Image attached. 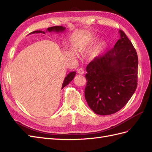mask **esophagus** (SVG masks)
I'll list each match as a JSON object with an SVG mask.
<instances>
[{
  "mask_svg": "<svg viewBox=\"0 0 152 152\" xmlns=\"http://www.w3.org/2000/svg\"><path fill=\"white\" fill-rule=\"evenodd\" d=\"M77 73L80 74V75H83L84 72H85L84 69H83V68H80V69H77Z\"/></svg>",
  "mask_w": 152,
  "mask_h": 152,
  "instance_id": "34e87169",
  "label": "esophagus"
}]
</instances>
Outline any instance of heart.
I'll use <instances>...</instances> for the list:
<instances>
[{
	"instance_id": "obj_1",
	"label": "heart",
	"mask_w": 152,
	"mask_h": 152,
	"mask_svg": "<svg viewBox=\"0 0 152 152\" xmlns=\"http://www.w3.org/2000/svg\"><path fill=\"white\" fill-rule=\"evenodd\" d=\"M97 39L95 37H94V36H90V41H91V42H95L97 41Z\"/></svg>"
}]
</instances>
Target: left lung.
I'll list each match as a JSON object with an SVG mask.
<instances>
[{
  "label": "left lung",
  "instance_id": "left-lung-1",
  "mask_svg": "<svg viewBox=\"0 0 152 152\" xmlns=\"http://www.w3.org/2000/svg\"><path fill=\"white\" fill-rule=\"evenodd\" d=\"M113 48L95 57L86 68L85 97L95 113L108 115L126 105L137 88L138 58L122 30Z\"/></svg>",
  "mask_w": 152,
  "mask_h": 152
}]
</instances>
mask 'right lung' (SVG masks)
Returning <instances> with one entry per match:
<instances>
[{
	"label": "right lung",
	"instance_id": "1",
	"mask_svg": "<svg viewBox=\"0 0 152 152\" xmlns=\"http://www.w3.org/2000/svg\"><path fill=\"white\" fill-rule=\"evenodd\" d=\"M66 30V27H62V26H55V27H49L46 30V32H63L64 30ZM44 31H41V30H36V31H34L31 33H30L29 34H38V33H42V34H45L46 33ZM76 75V72L73 71V72H71L70 73H69L68 75H67V76H66L65 79L64 80L63 84H62V88H64L65 86L66 85H67L70 82L74 79Z\"/></svg>",
	"mask_w": 152,
	"mask_h": 152
}]
</instances>
